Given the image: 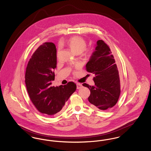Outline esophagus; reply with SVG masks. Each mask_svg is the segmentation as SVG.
<instances>
[{
    "label": "esophagus",
    "mask_w": 151,
    "mask_h": 151,
    "mask_svg": "<svg viewBox=\"0 0 151 151\" xmlns=\"http://www.w3.org/2000/svg\"><path fill=\"white\" fill-rule=\"evenodd\" d=\"M76 86H77V89H81V88L83 87L82 84H80V83H77V84H76Z\"/></svg>",
    "instance_id": "esophagus-1"
}]
</instances>
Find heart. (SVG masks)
Segmentation results:
<instances>
[{"label": "heart", "mask_w": 151, "mask_h": 151, "mask_svg": "<svg viewBox=\"0 0 151 151\" xmlns=\"http://www.w3.org/2000/svg\"><path fill=\"white\" fill-rule=\"evenodd\" d=\"M71 50L76 53H81L86 47L85 40L80 36H73L64 42Z\"/></svg>", "instance_id": "b5f03b06"}]
</instances>
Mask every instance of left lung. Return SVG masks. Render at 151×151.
<instances>
[{"label": "left lung", "mask_w": 151, "mask_h": 151, "mask_svg": "<svg viewBox=\"0 0 151 151\" xmlns=\"http://www.w3.org/2000/svg\"><path fill=\"white\" fill-rule=\"evenodd\" d=\"M86 68L94 75V86L83 84L91 91L88 101L91 106L102 110L113 107L121 93L119 72L111 51L102 40L97 41Z\"/></svg>", "instance_id": "8db88e82"}]
</instances>
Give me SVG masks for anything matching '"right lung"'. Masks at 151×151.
<instances>
[{"mask_svg": "<svg viewBox=\"0 0 151 151\" xmlns=\"http://www.w3.org/2000/svg\"><path fill=\"white\" fill-rule=\"evenodd\" d=\"M57 67V49L52 42H45L34 52L27 65L25 81L29 97L37 110L45 115L59 112L76 89L73 82L51 86Z\"/></svg>", "mask_w": 151, "mask_h": 151, "instance_id": "1", "label": "right lung"}]
</instances>
